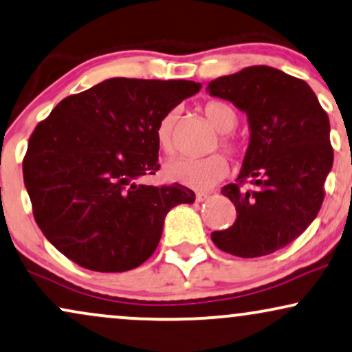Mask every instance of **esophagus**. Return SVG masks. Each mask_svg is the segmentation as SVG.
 Masks as SVG:
<instances>
[{
    "label": "esophagus",
    "mask_w": 352,
    "mask_h": 352,
    "mask_svg": "<svg viewBox=\"0 0 352 352\" xmlns=\"http://www.w3.org/2000/svg\"><path fill=\"white\" fill-rule=\"evenodd\" d=\"M208 198H209V195H208V193H197V201H198V203L206 201Z\"/></svg>",
    "instance_id": "obj_1"
}]
</instances>
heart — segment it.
Listing matches in <instances>:
<instances>
[{
  "mask_svg": "<svg viewBox=\"0 0 352 352\" xmlns=\"http://www.w3.org/2000/svg\"><path fill=\"white\" fill-rule=\"evenodd\" d=\"M204 115L209 123L221 133L232 131L237 124V113L229 104L221 100L208 102L204 105ZM175 123H177V110L164 115L157 124L155 136H157V144L166 154H173L177 148L175 141ZM222 146L229 151H235L234 141L229 136H222ZM167 180L172 184H180L195 190L211 188L217 182H221L229 173V164L222 154H212L203 159H173L167 162L164 168Z\"/></svg>",
  "mask_w": 352,
  "mask_h": 352,
  "instance_id": "b5f03b06",
  "label": "heart"
}]
</instances>
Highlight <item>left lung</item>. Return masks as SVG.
I'll list each match as a JSON object with an SVG mask.
<instances>
[{"instance_id": "obj_1", "label": "left lung", "mask_w": 352, "mask_h": 352, "mask_svg": "<svg viewBox=\"0 0 352 352\" xmlns=\"http://www.w3.org/2000/svg\"><path fill=\"white\" fill-rule=\"evenodd\" d=\"M206 92L245 112L250 130L237 184L222 188L237 219L211 239L235 256L270 255L299 237L322 208L333 167L330 120L309 84L271 66L217 78Z\"/></svg>"}]
</instances>
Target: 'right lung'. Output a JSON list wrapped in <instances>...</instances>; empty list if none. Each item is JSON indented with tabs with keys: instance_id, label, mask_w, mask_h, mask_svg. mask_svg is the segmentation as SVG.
Listing matches in <instances>:
<instances>
[{
	"instance_id": "obj_1",
	"label": "right lung",
	"mask_w": 352,
	"mask_h": 352,
	"mask_svg": "<svg viewBox=\"0 0 352 352\" xmlns=\"http://www.w3.org/2000/svg\"><path fill=\"white\" fill-rule=\"evenodd\" d=\"M199 89L185 79H105L37 124L22 170L35 222L56 250L99 273L133 270L153 255L167 212L195 203V193L140 179L161 167V118Z\"/></svg>"
}]
</instances>
